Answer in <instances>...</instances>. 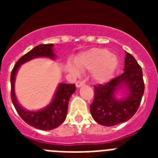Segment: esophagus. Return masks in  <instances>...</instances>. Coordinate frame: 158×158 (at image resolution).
Wrapping results in <instances>:
<instances>
[{
	"label": "esophagus",
	"mask_w": 158,
	"mask_h": 158,
	"mask_svg": "<svg viewBox=\"0 0 158 158\" xmlns=\"http://www.w3.org/2000/svg\"><path fill=\"white\" fill-rule=\"evenodd\" d=\"M84 83L85 82L83 81V80H79V81H77L76 83H75V85H76L77 88H80V87H82L83 85H84Z\"/></svg>",
	"instance_id": "34e87169"
}]
</instances>
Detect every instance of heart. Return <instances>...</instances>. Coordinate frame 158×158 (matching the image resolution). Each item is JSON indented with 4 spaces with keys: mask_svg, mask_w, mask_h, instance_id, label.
I'll list each match as a JSON object with an SVG mask.
<instances>
[{
    "mask_svg": "<svg viewBox=\"0 0 158 158\" xmlns=\"http://www.w3.org/2000/svg\"><path fill=\"white\" fill-rule=\"evenodd\" d=\"M76 64H69V69L75 75L83 70H93V78L98 84H106L112 79L118 65L117 57L106 49L93 48L81 53L76 58Z\"/></svg>",
    "mask_w": 158,
    "mask_h": 158,
    "instance_id": "heart-1",
    "label": "heart"
}]
</instances>
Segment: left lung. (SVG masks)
<instances>
[{"label": "left lung", "instance_id": "8db88e82", "mask_svg": "<svg viewBox=\"0 0 158 158\" xmlns=\"http://www.w3.org/2000/svg\"><path fill=\"white\" fill-rule=\"evenodd\" d=\"M124 72L106 84L94 87L90 106L94 120L104 126L125 122L137 111L144 93L142 69L132 55L125 52ZM121 91L123 96L117 94Z\"/></svg>", "mask_w": 158, "mask_h": 158}]
</instances>
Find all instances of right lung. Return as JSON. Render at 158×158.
<instances>
[{
    "label": "right lung",
    "instance_id": "right-lung-1",
    "mask_svg": "<svg viewBox=\"0 0 158 158\" xmlns=\"http://www.w3.org/2000/svg\"><path fill=\"white\" fill-rule=\"evenodd\" d=\"M40 57L56 59V55L54 52V45L40 44L33 48L16 62L10 75L11 100L19 115L28 125L41 130H51L57 128L65 120L69 98L76 90V87L74 84L60 83L52 101L45 107L37 110H29L23 107L17 100L15 93L16 75L21 64Z\"/></svg>",
    "mask_w": 158,
    "mask_h": 158
}]
</instances>
